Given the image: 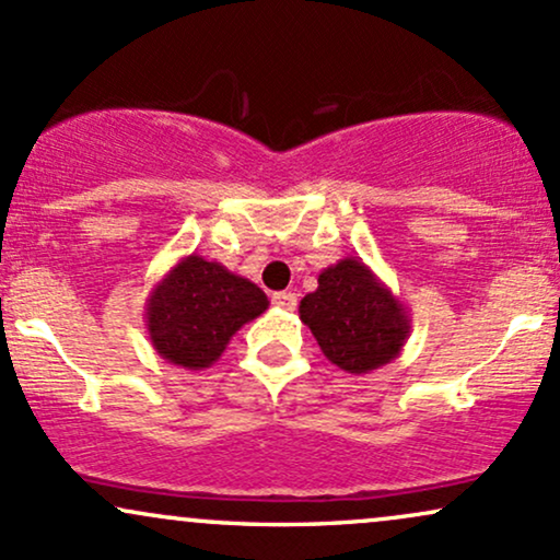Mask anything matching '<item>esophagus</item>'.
I'll use <instances>...</instances> for the list:
<instances>
[{
	"mask_svg": "<svg viewBox=\"0 0 560 560\" xmlns=\"http://www.w3.org/2000/svg\"><path fill=\"white\" fill-rule=\"evenodd\" d=\"M271 300L276 307H281V311H294V307H298V294L294 292H276Z\"/></svg>",
	"mask_w": 560,
	"mask_h": 560,
	"instance_id": "esophagus-1",
	"label": "esophagus"
}]
</instances>
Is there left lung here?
I'll use <instances>...</instances> for the list:
<instances>
[{
  "label": "left lung",
  "mask_w": 560,
  "mask_h": 560,
  "mask_svg": "<svg viewBox=\"0 0 560 560\" xmlns=\"http://www.w3.org/2000/svg\"><path fill=\"white\" fill-rule=\"evenodd\" d=\"M300 320L334 365L371 374L400 355L410 316L363 260L345 258L324 268L316 292L300 302Z\"/></svg>",
  "instance_id": "obj_1"
}]
</instances>
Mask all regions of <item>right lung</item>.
I'll list each match as a JSON object with an SVG mask.
<instances>
[{"label": "right lung", "mask_w": 560, "mask_h": 560, "mask_svg": "<svg viewBox=\"0 0 560 560\" xmlns=\"http://www.w3.org/2000/svg\"><path fill=\"white\" fill-rule=\"evenodd\" d=\"M268 311L258 284L202 255H186L147 300V331L160 358L199 371L223 355L236 331Z\"/></svg>", "instance_id": "add662e5"}]
</instances>
